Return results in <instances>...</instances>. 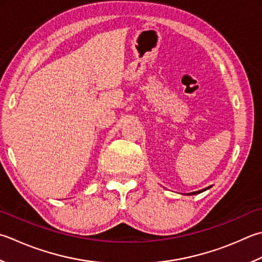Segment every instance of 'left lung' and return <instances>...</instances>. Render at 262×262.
<instances>
[{
  "label": "left lung",
  "instance_id": "left-lung-1",
  "mask_svg": "<svg viewBox=\"0 0 262 262\" xmlns=\"http://www.w3.org/2000/svg\"><path fill=\"white\" fill-rule=\"evenodd\" d=\"M210 187L211 186H209V187H207V188H203V189H201V191H196V192H192V193H188L187 195H195V194H200V193H202V192H204V191H207V189H209Z\"/></svg>",
  "mask_w": 262,
  "mask_h": 262
}]
</instances>
